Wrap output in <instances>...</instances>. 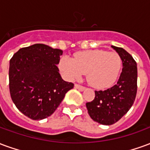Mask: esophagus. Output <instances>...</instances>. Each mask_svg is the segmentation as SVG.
<instances>
[{
    "label": "esophagus",
    "mask_w": 150,
    "mask_h": 150,
    "mask_svg": "<svg viewBox=\"0 0 150 150\" xmlns=\"http://www.w3.org/2000/svg\"><path fill=\"white\" fill-rule=\"evenodd\" d=\"M75 88H76V89H78V90H79V91H84L85 89H86V88L85 87H83V86H81V85H79V84H75Z\"/></svg>",
    "instance_id": "obj_1"
}]
</instances>
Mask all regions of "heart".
I'll list each match as a JSON object with an SVG mask.
<instances>
[{
	"label": "heart",
	"instance_id": "obj_1",
	"mask_svg": "<svg viewBox=\"0 0 150 150\" xmlns=\"http://www.w3.org/2000/svg\"><path fill=\"white\" fill-rule=\"evenodd\" d=\"M122 66L120 56L116 52L91 50L78 52L74 58L63 56L59 61V69L70 80L79 79L87 73L89 84L104 88L112 84L118 77Z\"/></svg>",
	"mask_w": 150,
	"mask_h": 150
}]
</instances>
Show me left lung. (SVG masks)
Returning <instances> with one entry per match:
<instances>
[{"instance_id": "obj_1", "label": "left lung", "mask_w": 150, "mask_h": 150, "mask_svg": "<svg viewBox=\"0 0 150 150\" xmlns=\"http://www.w3.org/2000/svg\"><path fill=\"white\" fill-rule=\"evenodd\" d=\"M120 56L123 69L118 81L104 91H95V99L86 104L88 114L96 122L111 125L130 109L137 89V67L132 55L120 47L112 46Z\"/></svg>"}]
</instances>
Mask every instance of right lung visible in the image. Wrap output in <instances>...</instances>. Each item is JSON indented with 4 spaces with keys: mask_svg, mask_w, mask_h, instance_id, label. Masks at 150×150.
Returning <instances> with one entry per match:
<instances>
[{
    "mask_svg": "<svg viewBox=\"0 0 150 150\" xmlns=\"http://www.w3.org/2000/svg\"><path fill=\"white\" fill-rule=\"evenodd\" d=\"M62 50L45 44L21 48L9 62V91L12 100L25 116L40 120L51 116L74 88L64 81L57 65Z\"/></svg>",
    "mask_w": 150,
    "mask_h": 150,
    "instance_id": "obj_1",
    "label": "right lung"
}]
</instances>
